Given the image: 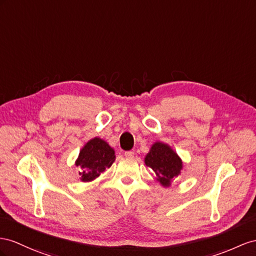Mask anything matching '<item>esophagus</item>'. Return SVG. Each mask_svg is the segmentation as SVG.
<instances>
[{"instance_id": "obj_1", "label": "esophagus", "mask_w": 256, "mask_h": 256, "mask_svg": "<svg viewBox=\"0 0 256 256\" xmlns=\"http://www.w3.org/2000/svg\"><path fill=\"white\" fill-rule=\"evenodd\" d=\"M124 156H126V158H128V159H133L134 152H124Z\"/></svg>"}]
</instances>
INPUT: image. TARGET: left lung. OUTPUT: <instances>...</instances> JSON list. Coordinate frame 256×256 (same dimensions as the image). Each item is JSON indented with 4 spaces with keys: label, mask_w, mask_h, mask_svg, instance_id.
<instances>
[{
    "label": "left lung",
    "mask_w": 256,
    "mask_h": 256,
    "mask_svg": "<svg viewBox=\"0 0 256 256\" xmlns=\"http://www.w3.org/2000/svg\"><path fill=\"white\" fill-rule=\"evenodd\" d=\"M145 164L152 170L156 182L164 188L171 186L182 170V161L175 150L166 142H156L145 156Z\"/></svg>",
    "instance_id": "8db88e82"
}]
</instances>
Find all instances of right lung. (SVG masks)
Instances as JSON below:
<instances>
[{
    "label": "right lung",
    "instance_id": "1",
    "mask_svg": "<svg viewBox=\"0 0 256 256\" xmlns=\"http://www.w3.org/2000/svg\"><path fill=\"white\" fill-rule=\"evenodd\" d=\"M114 149L100 137L90 140L80 150L76 166L81 168V182L96 180L104 170L109 168L116 160Z\"/></svg>",
    "mask_w": 256,
    "mask_h": 256
}]
</instances>
